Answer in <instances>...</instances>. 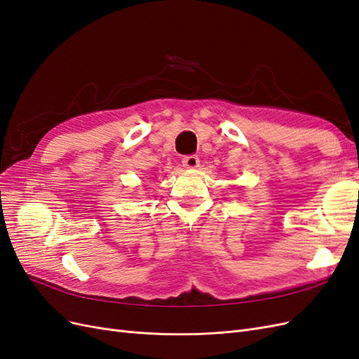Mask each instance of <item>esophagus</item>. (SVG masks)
I'll list each match as a JSON object with an SVG mask.
<instances>
[{"mask_svg":"<svg viewBox=\"0 0 359 359\" xmlns=\"http://www.w3.org/2000/svg\"><path fill=\"white\" fill-rule=\"evenodd\" d=\"M182 166L187 168V169H194L199 166V157L191 154V156H185L182 158Z\"/></svg>","mask_w":359,"mask_h":359,"instance_id":"esophagus-1","label":"esophagus"}]
</instances>
